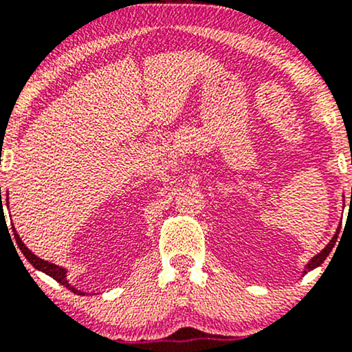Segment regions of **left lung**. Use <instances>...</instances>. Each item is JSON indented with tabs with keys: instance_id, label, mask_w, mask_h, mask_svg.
Wrapping results in <instances>:
<instances>
[{
	"instance_id": "8db88e82",
	"label": "left lung",
	"mask_w": 352,
	"mask_h": 352,
	"mask_svg": "<svg viewBox=\"0 0 352 352\" xmlns=\"http://www.w3.org/2000/svg\"><path fill=\"white\" fill-rule=\"evenodd\" d=\"M344 197V195H342ZM338 233H339V228L336 230V235H334L333 238H331V241L328 245L324 246V248L321 250V252H319L316 256H313L311 258V260L308 261V263H306V266H305V273H308V272H311V270H314V268H318V266H321L322 263H324V260L326 258H328V254L331 253V250L334 248V245H336V240H338Z\"/></svg>"
}]
</instances>
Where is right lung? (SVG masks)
<instances>
[{
    "label": "right lung",
    "mask_w": 352,
    "mask_h": 352,
    "mask_svg": "<svg viewBox=\"0 0 352 352\" xmlns=\"http://www.w3.org/2000/svg\"><path fill=\"white\" fill-rule=\"evenodd\" d=\"M0 193H1V188H0ZM13 233H14L16 243H18L19 250H21V253L24 254V256H26V260L30 261V263L33 265L36 270H39V272L46 273L47 276L54 278L56 281L60 283V285H63V286H66V288L71 289L72 293H76V294H86L84 292H80V289L74 288V286H72L71 283L67 281V270H66V268H63V266H58V265H54V263H50V261L41 260V258H39V256H36V254H34L33 252H31V250L28 248L26 245L23 243V240H21V238H19L18 233H16L14 227H13Z\"/></svg>",
    "instance_id": "1"
}]
</instances>
